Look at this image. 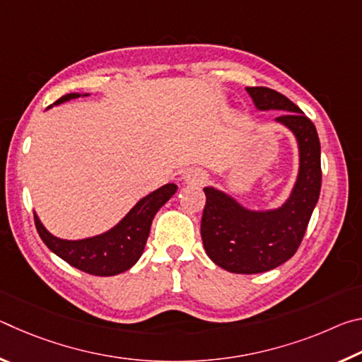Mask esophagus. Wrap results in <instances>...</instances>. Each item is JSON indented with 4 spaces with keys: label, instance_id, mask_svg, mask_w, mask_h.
Segmentation results:
<instances>
[{
    "label": "esophagus",
    "instance_id": "obj_1",
    "mask_svg": "<svg viewBox=\"0 0 362 362\" xmlns=\"http://www.w3.org/2000/svg\"><path fill=\"white\" fill-rule=\"evenodd\" d=\"M182 180L188 185H201L206 180V175L199 169H188L183 173Z\"/></svg>",
    "mask_w": 362,
    "mask_h": 362
}]
</instances>
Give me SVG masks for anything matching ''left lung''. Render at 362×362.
Wrapping results in <instances>:
<instances>
[{
	"label": "left lung",
	"instance_id": "1",
	"mask_svg": "<svg viewBox=\"0 0 362 362\" xmlns=\"http://www.w3.org/2000/svg\"><path fill=\"white\" fill-rule=\"evenodd\" d=\"M259 112H281L274 122L296 137L298 173L283 204L252 209L216 187H204L201 238L209 259L231 273L255 274L283 265L297 252L320 199L321 145L313 122L286 95L246 88Z\"/></svg>",
	"mask_w": 362,
	"mask_h": 362
}]
</instances>
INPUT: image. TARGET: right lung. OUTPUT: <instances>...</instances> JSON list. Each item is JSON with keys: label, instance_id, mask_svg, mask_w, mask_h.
<instances>
[{"label": "right lung", "instance_id": "add662e5", "mask_svg": "<svg viewBox=\"0 0 362 362\" xmlns=\"http://www.w3.org/2000/svg\"><path fill=\"white\" fill-rule=\"evenodd\" d=\"M88 95L89 94L70 93L60 97L57 102L49 105L47 110L64 102ZM175 192V183H166L137 201L136 206L113 228L100 235L83 238V240H62V238L54 236L41 223L36 212L35 225L42 243L71 267L84 273L95 274V276H115V274L127 272L139 262L148 240L153 218Z\"/></svg>", "mask_w": 362, "mask_h": 362}]
</instances>
